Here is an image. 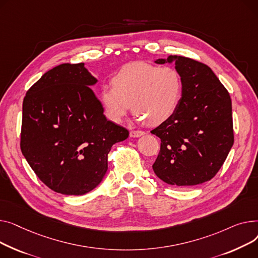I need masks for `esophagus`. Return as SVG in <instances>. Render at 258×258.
<instances>
[{"instance_id": "34e87169", "label": "esophagus", "mask_w": 258, "mask_h": 258, "mask_svg": "<svg viewBox=\"0 0 258 258\" xmlns=\"http://www.w3.org/2000/svg\"><path fill=\"white\" fill-rule=\"evenodd\" d=\"M146 133L144 131H136V130H133L130 132V136L131 138H140V136H143L145 135Z\"/></svg>"}]
</instances>
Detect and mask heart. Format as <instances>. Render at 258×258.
Listing matches in <instances>:
<instances>
[{"label": "heart", "mask_w": 258, "mask_h": 258, "mask_svg": "<svg viewBox=\"0 0 258 258\" xmlns=\"http://www.w3.org/2000/svg\"><path fill=\"white\" fill-rule=\"evenodd\" d=\"M112 87H104L99 100L112 123H120L131 109L139 120L158 126L175 112L182 83L177 70L144 61L123 67L111 78Z\"/></svg>", "instance_id": "1"}]
</instances>
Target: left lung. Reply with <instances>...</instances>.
Here are the masks:
<instances>
[{
    "instance_id": "1",
    "label": "left lung",
    "mask_w": 258,
    "mask_h": 258,
    "mask_svg": "<svg viewBox=\"0 0 258 258\" xmlns=\"http://www.w3.org/2000/svg\"><path fill=\"white\" fill-rule=\"evenodd\" d=\"M155 63H174L182 88L173 115L151 131L161 140L152 165L163 182L177 187L201 184L221 169L233 146L231 99L209 67L170 55Z\"/></svg>"
}]
</instances>
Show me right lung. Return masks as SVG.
Listing matches in <instances>:
<instances>
[{"label": "right lung", "mask_w": 258, "mask_h": 258, "mask_svg": "<svg viewBox=\"0 0 258 258\" xmlns=\"http://www.w3.org/2000/svg\"><path fill=\"white\" fill-rule=\"evenodd\" d=\"M97 82L83 62L63 63L43 74L24 99L22 153L56 192L81 196L96 188L112 145L129 136L104 115L90 88Z\"/></svg>", "instance_id": "right-lung-1"}]
</instances>
